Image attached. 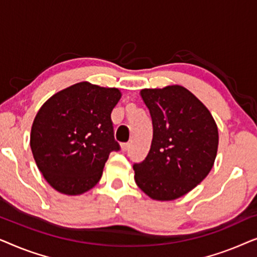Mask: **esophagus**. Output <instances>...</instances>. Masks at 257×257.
Segmentation results:
<instances>
[{
	"mask_svg": "<svg viewBox=\"0 0 257 257\" xmlns=\"http://www.w3.org/2000/svg\"><path fill=\"white\" fill-rule=\"evenodd\" d=\"M128 147H130V144L128 143L121 144V151H122V152H126V151L128 150Z\"/></svg>",
	"mask_w": 257,
	"mask_h": 257,
	"instance_id": "1",
	"label": "esophagus"
}]
</instances>
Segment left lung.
Wrapping results in <instances>:
<instances>
[{"instance_id": "1", "label": "left lung", "mask_w": 257, "mask_h": 257, "mask_svg": "<svg viewBox=\"0 0 257 257\" xmlns=\"http://www.w3.org/2000/svg\"><path fill=\"white\" fill-rule=\"evenodd\" d=\"M140 96L152 118L153 139L145 160L133 165L136 184L153 200L178 199L212 170L219 145L215 120L184 86L144 89Z\"/></svg>"}]
</instances>
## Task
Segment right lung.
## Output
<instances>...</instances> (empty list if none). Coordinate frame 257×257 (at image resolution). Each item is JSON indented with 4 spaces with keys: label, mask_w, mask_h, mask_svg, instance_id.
Instances as JSON below:
<instances>
[{
    "label": "right lung",
    "mask_w": 257,
    "mask_h": 257,
    "mask_svg": "<svg viewBox=\"0 0 257 257\" xmlns=\"http://www.w3.org/2000/svg\"><path fill=\"white\" fill-rule=\"evenodd\" d=\"M115 87L80 82L55 93L34 119L30 147L45 180L66 195L97 185L114 140L111 112L120 99Z\"/></svg>",
    "instance_id": "1"
}]
</instances>
